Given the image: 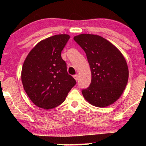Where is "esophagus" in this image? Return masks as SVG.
<instances>
[{"instance_id":"obj_1","label":"esophagus","mask_w":146,"mask_h":146,"mask_svg":"<svg viewBox=\"0 0 146 146\" xmlns=\"http://www.w3.org/2000/svg\"><path fill=\"white\" fill-rule=\"evenodd\" d=\"M74 79H75L76 81L78 80V76L77 74H76V75L74 76Z\"/></svg>"}]
</instances>
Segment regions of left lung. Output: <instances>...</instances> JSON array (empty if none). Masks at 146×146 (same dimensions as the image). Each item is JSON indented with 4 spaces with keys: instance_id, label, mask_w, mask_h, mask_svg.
Returning <instances> with one entry per match:
<instances>
[{
    "instance_id": "8db88e82",
    "label": "left lung",
    "mask_w": 146,
    "mask_h": 146,
    "mask_svg": "<svg viewBox=\"0 0 146 146\" xmlns=\"http://www.w3.org/2000/svg\"><path fill=\"white\" fill-rule=\"evenodd\" d=\"M74 40L86 54L91 70L90 84L82 90L84 98L97 107L115 102L128 80V68L124 57L100 36L82 34L76 36Z\"/></svg>"
}]
</instances>
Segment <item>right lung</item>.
<instances>
[{
	"label": "right lung",
	"mask_w": 146,
	"mask_h": 146,
	"mask_svg": "<svg viewBox=\"0 0 146 146\" xmlns=\"http://www.w3.org/2000/svg\"><path fill=\"white\" fill-rule=\"evenodd\" d=\"M69 38L68 35H58L43 40L25 59L22 82L28 96L38 107L48 110L58 106L76 84L61 56Z\"/></svg>",
	"instance_id": "right-lung-1"
}]
</instances>
